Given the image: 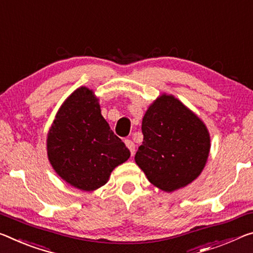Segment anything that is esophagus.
<instances>
[{
    "instance_id": "esophagus-1",
    "label": "esophagus",
    "mask_w": 253,
    "mask_h": 253,
    "mask_svg": "<svg viewBox=\"0 0 253 253\" xmlns=\"http://www.w3.org/2000/svg\"><path fill=\"white\" fill-rule=\"evenodd\" d=\"M125 144H126V146L128 147V150L130 151V154L134 155L135 154V144L133 143V141H130V139H126Z\"/></svg>"
}]
</instances>
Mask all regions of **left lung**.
<instances>
[{"instance_id":"obj_1","label":"left lung","mask_w":253,"mask_h":253,"mask_svg":"<svg viewBox=\"0 0 253 253\" xmlns=\"http://www.w3.org/2000/svg\"><path fill=\"white\" fill-rule=\"evenodd\" d=\"M142 133L135 162L159 189L178 190L202 173L210 155V133L202 119L173 95H160L148 107Z\"/></svg>"}]
</instances>
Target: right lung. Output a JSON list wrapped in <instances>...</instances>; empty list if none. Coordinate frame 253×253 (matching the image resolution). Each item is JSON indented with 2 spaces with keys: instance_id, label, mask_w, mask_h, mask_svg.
<instances>
[{
  "instance_id": "right-lung-1",
  "label": "right lung",
  "mask_w": 253,
  "mask_h": 253,
  "mask_svg": "<svg viewBox=\"0 0 253 253\" xmlns=\"http://www.w3.org/2000/svg\"><path fill=\"white\" fill-rule=\"evenodd\" d=\"M48 160L59 177L83 191L109 180L130 152L102 117L93 91L81 86L59 108L47 135Z\"/></svg>"
}]
</instances>
